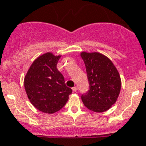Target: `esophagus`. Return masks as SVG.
<instances>
[{"mask_svg":"<svg viewBox=\"0 0 146 146\" xmlns=\"http://www.w3.org/2000/svg\"><path fill=\"white\" fill-rule=\"evenodd\" d=\"M72 89H73V92H76V91H77V87H76V86L73 87V88H72Z\"/></svg>","mask_w":146,"mask_h":146,"instance_id":"obj_1","label":"esophagus"}]
</instances>
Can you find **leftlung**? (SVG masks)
I'll use <instances>...</instances> for the list:
<instances>
[{"label": "left lung", "mask_w": 146, "mask_h": 146, "mask_svg": "<svg viewBox=\"0 0 146 146\" xmlns=\"http://www.w3.org/2000/svg\"><path fill=\"white\" fill-rule=\"evenodd\" d=\"M89 90L81 96L87 108L97 113L108 111L115 104L121 89V80L113 62L99 52L82 51Z\"/></svg>", "instance_id": "8db88e82"}]
</instances>
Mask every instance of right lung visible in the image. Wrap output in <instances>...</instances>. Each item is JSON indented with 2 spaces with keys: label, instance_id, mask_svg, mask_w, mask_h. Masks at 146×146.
<instances>
[{
  "label": "right lung",
  "instance_id": "add662e5",
  "mask_svg": "<svg viewBox=\"0 0 146 146\" xmlns=\"http://www.w3.org/2000/svg\"><path fill=\"white\" fill-rule=\"evenodd\" d=\"M61 55L47 52L31 64L24 78V87L30 102L38 111L54 113L66 104L72 89L57 69Z\"/></svg>",
  "mask_w": 146,
  "mask_h": 146
}]
</instances>
